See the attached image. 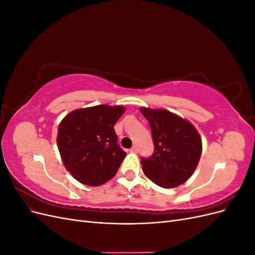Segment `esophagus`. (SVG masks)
Segmentation results:
<instances>
[{"label": "esophagus", "instance_id": "1", "mask_svg": "<svg viewBox=\"0 0 255 255\" xmlns=\"http://www.w3.org/2000/svg\"><path fill=\"white\" fill-rule=\"evenodd\" d=\"M137 151H138V149H137V146H136V145L132 146V148L129 149V152H130V153H137Z\"/></svg>", "mask_w": 255, "mask_h": 255}]
</instances>
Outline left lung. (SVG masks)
I'll return each instance as SVG.
<instances>
[{"label": "left lung", "mask_w": 255, "mask_h": 255, "mask_svg": "<svg viewBox=\"0 0 255 255\" xmlns=\"http://www.w3.org/2000/svg\"><path fill=\"white\" fill-rule=\"evenodd\" d=\"M151 127L154 153L141 157L145 176L163 188H173L194 173L202 153L201 136L186 119L166 110L141 107Z\"/></svg>", "instance_id": "1"}]
</instances>
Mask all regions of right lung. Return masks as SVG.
Masks as SVG:
<instances>
[{
    "label": "right lung",
    "mask_w": 255,
    "mask_h": 255,
    "mask_svg": "<svg viewBox=\"0 0 255 255\" xmlns=\"http://www.w3.org/2000/svg\"><path fill=\"white\" fill-rule=\"evenodd\" d=\"M121 105H97L68 114L58 127L57 146L67 170L88 186L113 179L127 153L117 143L114 126L125 113Z\"/></svg>",
    "instance_id": "obj_1"
}]
</instances>
